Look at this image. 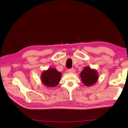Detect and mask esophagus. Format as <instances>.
<instances>
[{"instance_id": "esophagus-1", "label": "esophagus", "mask_w": 128, "mask_h": 128, "mask_svg": "<svg viewBox=\"0 0 128 128\" xmlns=\"http://www.w3.org/2000/svg\"><path fill=\"white\" fill-rule=\"evenodd\" d=\"M74 72V70L73 68L69 69L68 70V72H69V73H73Z\"/></svg>"}]
</instances>
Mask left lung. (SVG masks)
<instances>
[{"label":"left lung","instance_id":"8db88e82","mask_svg":"<svg viewBox=\"0 0 128 128\" xmlns=\"http://www.w3.org/2000/svg\"><path fill=\"white\" fill-rule=\"evenodd\" d=\"M80 77L83 84L86 86H91L98 82L99 74L94 69L86 67L81 72Z\"/></svg>","mask_w":128,"mask_h":128}]
</instances>
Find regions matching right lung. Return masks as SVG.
<instances>
[{"label": "right lung", "instance_id": "1", "mask_svg": "<svg viewBox=\"0 0 128 128\" xmlns=\"http://www.w3.org/2000/svg\"><path fill=\"white\" fill-rule=\"evenodd\" d=\"M61 78V73L55 68H50L42 72L40 79L42 84L45 86L54 88L59 83Z\"/></svg>", "mask_w": 128, "mask_h": 128}]
</instances>
